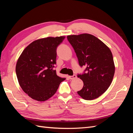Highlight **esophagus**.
I'll return each mask as SVG.
<instances>
[{
  "mask_svg": "<svg viewBox=\"0 0 133 133\" xmlns=\"http://www.w3.org/2000/svg\"><path fill=\"white\" fill-rule=\"evenodd\" d=\"M69 78L70 79L73 80V79H74L76 78V75H72V76H69Z\"/></svg>",
  "mask_w": 133,
  "mask_h": 133,
  "instance_id": "1",
  "label": "esophagus"
}]
</instances>
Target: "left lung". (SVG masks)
<instances>
[{"label":"left lung","instance_id":"1","mask_svg":"<svg viewBox=\"0 0 133 133\" xmlns=\"http://www.w3.org/2000/svg\"><path fill=\"white\" fill-rule=\"evenodd\" d=\"M67 39L74 49L79 65L86 67L84 73L78 75L84 83L78 94L87 100L98 98L107 91L114 77L115 65L110 49L89 34L68 35Z\"/></svg>","mask_w":133,"mask_h":133}]
</instances>
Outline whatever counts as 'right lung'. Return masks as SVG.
Returning <instances> with one entry per match:
<instances>
[{"label":"right lung","mask_w":133,"mask_h":133,"mask_svg":"<svg viewBox=\"0 0 133 133\" xmlns=\"http://www.w3.org/2000/svg\"><path fill=\"white\" fill-rule=\"evenodd\" d=\"M65 37H48L36 40L24 50L16 65V74L23 90L39 102L49 99L65 79L54 69L57 49Z\"/></svg>","instance_id":"add662e5"}]
</instances>
